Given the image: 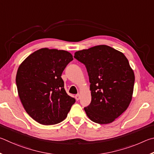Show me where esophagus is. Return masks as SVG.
<instances>
[{
  "label": "esophagus",
  "mask_w": 154,
  "mask_h": 154,
  "mask_svg": "<svg viewBox=\"0 0 154 154\" xmlns=\"http://www.w3.org/2000/svg\"><path fill=\"white\" fill-rule=\"evenodd\" d=\"M75 98L77 100H79V95H75Z\"/></svg>",
  "instance_id": "obj_1"
}]
</instances>
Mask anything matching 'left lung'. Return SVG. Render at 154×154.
<instances>
[{
    "instance_id": "8db88e82",
    "label": "left lung",
    "mask_w": 154,
    "mask_h": 154,
    "mask_svg": "<svg viewBox=\"0 0 154 154\" xmlns=\"http://www.w3.org/2000/svg\"><path fill=\"white\" fill-rule=\"evenodd\" d=\"M73 60L63 50L41 48L20 64L16 75L19 97L32 118L43 125H53L66 119L74 98L68 95L62 72ZM77 93V91H76Z\"/></svg>"
}]
</instances>
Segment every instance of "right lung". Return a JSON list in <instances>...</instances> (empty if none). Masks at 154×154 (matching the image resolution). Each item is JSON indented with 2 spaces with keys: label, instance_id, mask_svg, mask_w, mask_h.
<instances>
[{
  "label": "right lung",
  "instance_id": "add662e5",
  "mask_svg": "<svg viewBox=\"0 0 154 154\" xmlns=\"http://www.w3.org/2000/svg\"><path fill=\"white\" fill-rule=\"evenodd\" d=\"M74 58L85 65L89 77L91 102L85 107L93 122L112 123L130 105L134 74L122 53L107 45L79 51Z\"/></svg>",
  "mask_w": 154,
  "mask_h": 154
}]
</instances>
